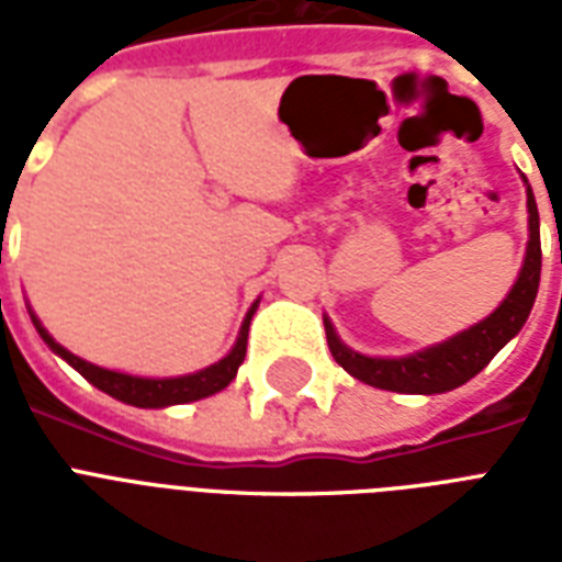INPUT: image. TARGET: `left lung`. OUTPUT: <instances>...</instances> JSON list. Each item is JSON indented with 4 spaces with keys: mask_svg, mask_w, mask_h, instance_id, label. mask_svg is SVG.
<instances>
[{
    "mask_svg": "<svg viewBox=\"0 0 562 562\" xmlns=\"http://www.w3.org/2000/svg\"><path fill=\"white\" fill-rule=\"evenodd\" d=\"M525 180V178H522ZM528 187V180H525ZM540 268H542V247H540V212L537 201L528 187V247H525L522 268L519 277L507 291V297L490 312L484 321L467 326L463 333L452 335L440 344L423 347L408 356L396 359H379V356H364V352L350 350L338 338L333 321L324 315L326 341L333 350V359L341 364L359 382L382 387V391L396 393H446L470 382L472 375H479L487 368L490 359L505 347L510 338L519 335L528 315H531L537 289H540Z\"/></svg>",
    "mask_w": 562,
    "mask_h": 562,
    "instance_id": "obj_1",
    "label": "left lung"
}]
</instances>
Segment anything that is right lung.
Here are the masks:
<instances>
[{"instance_id": "1", "label": "right lung", "mask_w": 562, "mask_h": 562, "mask_svg": "<svg viewBox=\"0 0 562 562\" xmlns=\"http://www.w3.org/2000/svg\"><path fill=\"white\" fill-rule=\"evenodd\" d=\"M256 306H259V300L247 308L236 344L229 347V352L224 359H218L215 364H210V368L194 370V373L162 375V379H157V375H136L122 373V370L99 368V364H92V361L81 359V356H75V352L66 350L64 344H57L31 308L29 315L31 321H34V329L40 333V338L46 341L48 350L55 352V356H60L69 368L78 370V373H81L90 384H95L99 391H104L108 396H113V400L125 402V405H134V408H169V405H183V402L212 396V393L224 391V387L236 379L238 364L245 361L247 333H250V317H254Z\"/></svg>"}]
</instances>
